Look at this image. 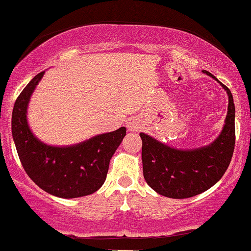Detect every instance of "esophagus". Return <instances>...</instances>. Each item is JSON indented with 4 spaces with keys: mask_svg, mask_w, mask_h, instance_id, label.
Returning a JSON list of instances; mask_svg holds the SVG:
<instances>
[{
    "mask_svg": "<svg viewBox=\"0 0 251 251\" xmlns=\"http://www.w3.org/2000/svg\"><path fill=\"white\" fill-rule=\"evenodd\" d=\"M126 126H127L128 131H138L140 128V122L137 118H131L126 123Z\"/></svg>",
    "mask_w": 251,
    "mask_h": 251,
    "instance_id": "34e87169",
    "label": "esophagus"
}]
</instances>
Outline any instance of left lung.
Wrapping results in <instances>:
<instances>
[{"mask_svg":"<svg viewBox=\"0 0 251 251\" xmlns=\"http://www.w3.org/2000/svg\"><path fill=\"white\" fill-rule=\"evenodd\" d=\"M226 92L229 103L221 133L209 145L181 150L171 148L151 135L143 140V174L150 188L169 198L194 197L214 186L226 174L235 148V103L230 89L209 72Z\"/></svg>","mask_w":251,"mask_h":251,"instance_id":"8db88e82","label":"left lung"}]
</instances>
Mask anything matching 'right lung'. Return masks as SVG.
<instances>
[{"instance_id": "obj_1", "label": "right lung", "mask_w": 251, "mask_h": 251, "mask_svg": "<svg viewBox=\"0 0 251 251\" xmlns=\"http://www.w3.org/2000/svg\"><path fill=\"white\" fill-rule=\"evenodd\" d=\"M45 72L30 80L16 99L11 133L25 171L39 188L60 198L88 196L105 183L109 160L122 144L126 128L97 134L67 146L48 145L33 133L27 112L30 98Z\"/></svg>"}]
</instances>
